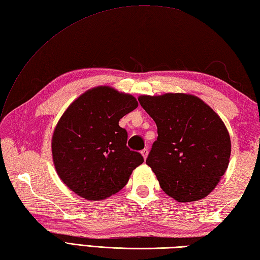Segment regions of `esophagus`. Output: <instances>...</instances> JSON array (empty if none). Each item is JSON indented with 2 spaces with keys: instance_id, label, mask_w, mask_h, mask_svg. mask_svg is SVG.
<instances>
[{
  "instance_id": "obj_1",
  "label": "esophagus",
  "mask_w": 260,
  "mask_h": 260,
  "mask_svg": "<svg viewBox=\"0 0 260 260\" xmlns=\"http://www.w3.org/2000/svg\"><path fill=\"white\" fill-rule=\"evenodd\" d=\"M141 153H142L143 157H144V159H146V157H147V155H148V150H147V148H144V150H143Z\"/></svg>"
}]
</instances>
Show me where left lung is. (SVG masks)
Wrapping results in <instances>:
<instances>
[{"mask_svg": "<svg viewBox=\"0 0 260 260\" xmlns=\"http://www.w3.org/2000/svg\"><path fill=\"white\" fill-rule=\"evenodd\" d=\"M157 140L146 158L162 190L179 202L206 198L228 169L231 143L221 118L186 93L141 96Z\"/></svg>", "mask_w": 260, "mask_h": 260, "instance_id": "1", "label": "left lung"}]
</instances>
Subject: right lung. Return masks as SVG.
<instances>
[{
    "label": "right lung",
    "instance_id": "obj_1",
    "mask_svg": "<svg viewBox=\"0 0 260 260\" xmlns=\"http://www.w3.org/2000/svg\"><path fill=\"white\" fill-rule=\"evenodd\" d=\"M137 105L132 95L102 86L63 113L53 132L52 156L60 179L76 194L93 201L115 194L144 162L127 147V132L118 125Z\"/></svg>",
    "mask_w": 260,
    "mask_h": 260
}]
</instances>
